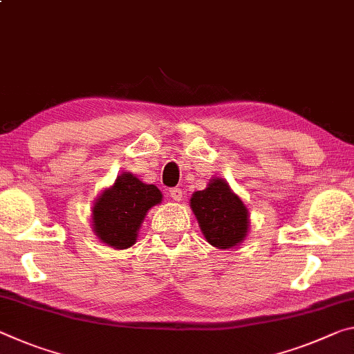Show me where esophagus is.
<instances>
[{"label":"esophagus","mask_w":354,"mask_h":354,"mask_svg":"<svg viewBox=\"0 0 354 354\" xmlns=\"http://www.w3.org/2000/svg\"><path fill=\"white\" fill-rule=\"evenodd\" d=\"M183 195H184L183 189H179V187L170 189V197H171L173 200H175V201H181V200H183Z\"/></svg>","instance_id":"1"}]
</instances>
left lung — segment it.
<instances>
[{
  "mask_svg": "<svg viewBox=\"0 0 354 354\" xmlns=\"http://www.w3.org/2000/svg\"><path fill=\"white\" fill-rule=\"evenodd\" d=\"M190 207L206 241L217 249H232L248 234L249 211L225 179H211L206 189L194 192Z\"/></svg>",
  "mask_w": 354,
  "mask_h": 354,
  "instance_id": "obj_1",
  "label": "left lung"
}]
</instances>
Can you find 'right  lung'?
I'll list each match as a JSON object with an SVG mask.
<instances>
[{"label": "right lung", "mask_w": 354, "mask_h": 354, "mask_svg": "<svg viewBox=\"0 0 354 354\" xmlns=\"http://www.w3.org/2000/svg\"><path fill=\"white\" fill-rule=\"evenodd\" d=\"M160 201L162 192L154 184H145L129 171L121 173L94 201L93 232L110 248H131L147 212Z\"/></svg>", "instance_id": "1"}]
</instances>
